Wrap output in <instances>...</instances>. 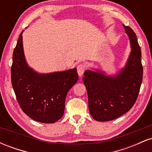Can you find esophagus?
Segmentation results:
<instances>
[{"label": "esophagus", "mask_w": 152, "mask_h": 152, "mask_svg": "<svg viewBox=\"0 0 152 152\" xmlns=\"http://www.w3.org/2000/svg\"><path fill=\"white\" fill-rule=\"evenodd\" d=\"M85 71H86V66L83 65V64H79L77 66V72L79 76H83Z\"/></svg>", "instance_id": "obj_1"}]
</instances>
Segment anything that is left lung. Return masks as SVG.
<instances>
[{
  "label": "left lung",
  "instance_id": "obj_1",
  "mask_svg": "<svg viewBox=\"0 0 152 152\" xmlns=\"http://www.w3.org/2000/svg\"><path fill=\"white\" fill-rule=\"evenodd\" d=\"M123 26L131 47L125 65L112 75L91 68V70L85 71L83 77L90 114L98 121H111L129 111L137 100L142 84L140 46L133 30L129 26Z\"/></svg>",
  "mask_w": 152,
  "mask_h": 152
}]
</instances>
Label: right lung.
<instances>
[{
    "mask_svg": "<svg viewBox=\"0 0 152 152\" xmlns=\"http://www.w3.org/2000/svg\"><path fill=\"white\" fill-rule=\"evenodd\" d=\"M20 33L13 54L11 81L23 112L35 121L55 123L62 117L67 93L78 81L76 68L42 74L28 64Z\"/></svg>",
    "mask_w": 152,
    "mask_h": 152,
    "instance_id": "add662e5",
    "label": "right lung"
}]
</instances>
